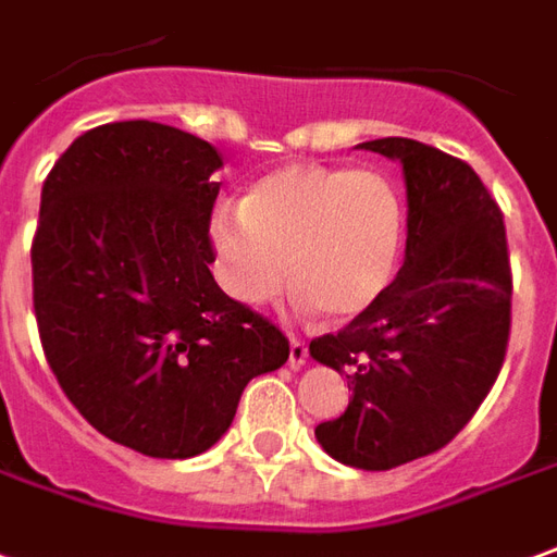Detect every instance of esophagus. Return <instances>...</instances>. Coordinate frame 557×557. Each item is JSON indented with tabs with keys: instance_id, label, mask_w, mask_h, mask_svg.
<instances>
[{
	"instance_id": "34e87169",
	"label": "esophagus",
	"mask_w": 557,
	"mask_h": 557,
	"mask_svg": "<svg viewBox=\"0 0 557 557\" xmlns=\"http://www.w3.org/2000/svg\"><path fill=\"white\" fill-rule=\"evenodd\" d=\"M309 360V345L302 338H290V366H302Z\"/></svg>"
}]
</instances>
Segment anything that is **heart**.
Returning a JSON list of instances; mask_svg holds the SVG:
<instances>
[{
  "label": "heart",
  "instance_id": "b5f03b06",
  "mask_svg": "<svg viewBox=\"0 0 557 557\" xmlns=\"http://www.w3.org/2000/svg\"><path fill=\"white\" fill-rule=\"evenodd\" d=\"M209 234L219 282L236 302L263 306L294 275L309 309L345 321L389 285L405 207L384 173L285 164L248 188L243 209H222Z\"/></svg>",
  "mask_w": 557,
  "mask_h": 557
}]
</instances>
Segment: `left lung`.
<instances>
[{
  "mask_svg": "<svg viewBox=\"0 0 557 557\" xmlns=\"http://www.w3.org/2000/svg\"><path fill=\"white\" fill-rule=\"evenodd\" d=\"M362 149L405 173V263L348 326L311 338V357L354 389L314 435L350 468L389 471L447 447L498 381L512 272L504 212L471 164L408 137Z\"/></svg>",
  "mask_w": 557,
  "mask_h": 557,
  "instance_id": "1",
  "label": "left lung"
}]
</instances>
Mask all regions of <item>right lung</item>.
Instances as JSON below:
<instances>
[{
	"label": "right lung",
	"mask_w": 557,
	"mask_h": 557,
	"mask_svg": "<svg viewBox=\"0 0 557 557\" xmlns=\"http://www.w3.org/2000/svg\"><path fill=\"white\" fill-rule=\"evenodd\" d=\"M219 149L146 120L81 134L41 188L33 302L41 348L98 432L188 459L234 423L251 377L290 345L215 285Z\"/></svg>",
	"instance_id": "right-lung-1"
}]
</instances>
